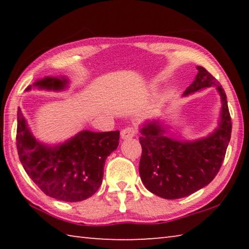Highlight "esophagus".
Wrapping results in <instances>:
<instances>
[{"mask_svg": "<svg viewBox=\"0 0 249 249\" xmlns=\"http://www.w3.org/2000/svg\"><path fill=\"white\" fill-rule=\"evenodd\" d=\"M136 133H137L136 128L130 126V127H126L124 129H122L121 137L122 140H129V138H133L135 135H136Z\"/></svg>", "mask_w": 249, "mask_h": 249, "instance_id": "obj_1", "label": "esophagus"}]
</instances>
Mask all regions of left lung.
Masks as SVG:
<instances>
[{"label": "left lung", "mask_w": 249, "mask_h": 249, "mask_svg": "<svg viewBox=\"0 0 249 249\" xmlns=\"http://www.w3.org/2000/svg\"><path fill=\"white\" fill-rule=\"evenodd\" d=\"M196 69V80L183 95L216 88L222 100V114L215 132L203 140L181 142L165 136L167 130L157 121L141 129V179L147 190L163 199H180L208 185L220 171L231 140V121L225 91L205 68Z\"/></svg>", "instance_id": "1"}]
</instances>
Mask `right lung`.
Instances as JSON below:
<instances>
[{"instance_id":"1","label":"right lung","mask_w":249,"mask_h":249,"mask_svg":"<svg viewBox=\"0 0 249 249\" xmlns=\"http://www.w3.org/2000/svg\"><path fill=\"white\" fill-rule=\"evenodd\" d=\"M66 83V79L45 78L34 87L61 90ZM119 141L120 130H83L64 144L46 146L33 137L18 109L16 146L20 162L37 187L53 199L79 202L93 196L102 183L105 160L117 148Z\"/></svg>"}]
</instances>
